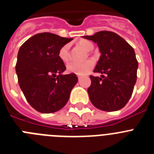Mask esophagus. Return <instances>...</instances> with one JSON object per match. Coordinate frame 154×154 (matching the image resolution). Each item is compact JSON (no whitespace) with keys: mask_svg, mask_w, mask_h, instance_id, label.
Listing matches in <instances>:
<instances>
[{"mask_svg":"<svg viewBox=\"0 0 154 154\" xmlns=\"http://www.w3.org/2000/svg\"><path fill=\"white\" fill-rule=\"evenodd\" d=\"M78 78H79V80H80V79H81V78H82V76L78 75Z\"/></svg>","mask_w":154,"mask_h":154,"instance_id":"esophagus-1","label":"esophagus"}]
</instances>
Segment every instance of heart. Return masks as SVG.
I'll list each match as a JSON object with an SVG mask.
<instances>
[{"mask_svg":"<svg viewBox=\"0 0 154 154\" xmlns=\"http://www.w3.org/2000/svg\"><path fill=\"white\" fill-rule=\"evenodd\" d=\"M79 45L83 48L85 51H91L93 48V45L92 42L87 40H81L79 42ZM69 45L66 44L62 46L58 51V57L62 62H65L69 58ZM94 63L92 60L85 61L84 62H70L67 65V71L70 73L84 75L87 74L93 68Z\"/></svg>","mask_w":154,"mask_h":154,"instance_id":"1","label":"heart"}]
</instances>
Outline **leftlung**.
I'll return each mask as SVG.
<instances>
[{
	"mask_svg": "<svg viewBox=\"0 0 154 154\" xmlns=\"http://www.w3.org/2000/svg\"><path fill=\"white\" fill-rule=\"evenodd\" d=\"M82 38L96 43L101 53L93 71L101 73V77L90 76L88 93L91 103L103 111L119 110L130 99L137 82L138 62L134 49L112 31H98Z\"/></svg>",
	"mask_w": 154,
	"mask_h": 154,
	"instance_id": "obj_1",
	"label": "left lung"
}]
</instances>
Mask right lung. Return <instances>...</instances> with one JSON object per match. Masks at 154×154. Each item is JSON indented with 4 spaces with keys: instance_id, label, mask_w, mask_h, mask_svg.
Here are the masks:
<instances>
[{
    "instance_id": "right-lung-1",
    "label": "right lung",
    "mask_w": 154,
    "mask_h": 154,
    "mask_svg": "<svg viewBox=\"0 0 154 154\" xmlns=\"http://www.w3.org/2000/svg\"><path fill=\"white\" fill-rule=\"evenodd\" d=\"M72 38L52 33L37 34L24 42L17 53L18 83L31 106L42 113L63 108L78 82L75 74L63 75L66 69L58 51Z\"/></svg>"
}]
</instances>
